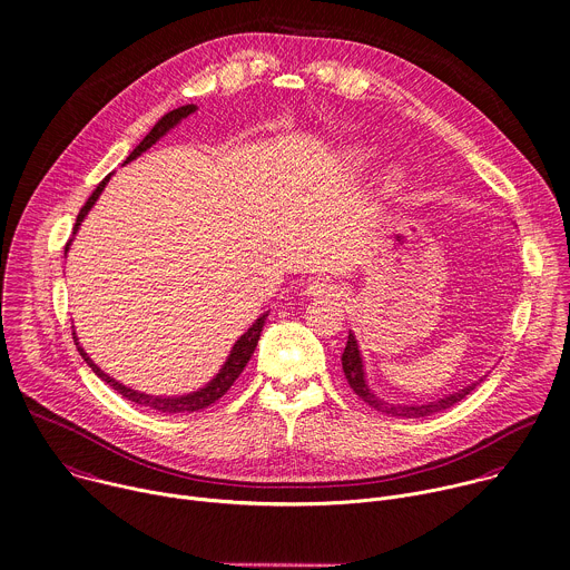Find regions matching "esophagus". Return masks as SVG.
<instances>
[{
    "mask_svg": "<svg viewBox=\"0 0 570 570\" xmlns=\"http://www.w3.org/2000/svg\"><path fill=\"white\" fill-rule=\"evenodd\" d=\"M308 293L311 295H326V297H331L333 295V286L326 284V282H315V284L308 286Z\"/></svg>",
    "mask_w": 570,
    "mask_h": 570,
    "instance_id": "esophagus-1",
    "label": "esophagus"
}]
</instances>
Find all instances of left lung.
<instances>
[{
  "instance_id": "left-lung-1",
  "label": "left lung",
  "mask_w": 570,
  "mask_h": 570,
  "mask_svg": "<svg viewBox=\"0 0 570 570\" xmlns=\"http://www.w3.org/2000/svg\"><path fill=\"white\" fill-rule=\"evenodd\" d=\"M342 368H344V375H346V380H348V386L355 391V395L360 397V400H364L371 409H375V411H380V413H386V415H391V417H400V420H417V417H429V415H433V413H440V411H444V409H451L453 404H458V402H462L480 382H475V384H471V386H466V389H462L460 393H453V395H449V397H444V400H440V402H426V404H417V406H402V404H391V402H384V400H380V397H375L371 391H368V386H366V382H364V366H362V357H360V348H357V342H355V335L353 333H348V342H346V348H344V355H342Z\"/></svg>"
}]
</instances>
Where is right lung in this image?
Masks as SVG:
<instances>
[{
  "instance_id": "right-lung-1",
  "label": "right lung",
  "mask_w": 570,
  "mask_h": 570,
  "mask_svg": "<svg viewBox=\"0 0 570 570\" xmlns=\"http://www.w3.org/2000/svg\"><path fill=\"white\" fill-rule=\"evenodd\" d=\"M195 110H197L195 104H186V106H179V108L166 112V115L150 128V132L139 141V146L128 155L126 161H130V159H135L137 155H141V153H144L146 148H150L166 130H170L179 119L188 117V115L195 112ZM108 177H110V175H108ZM108 177H104V179L97 184V188L92 190V195L86 199V204L81 206V210H79V215H77V222H75V228H72V230L79 228L81 219L86 217V213H88L90 206L97 202L99 193L104 190ZM66 248H68V244H66ZM266 317H268V313H264V315L235 342V346H233V351H230L226 364L222 366V371L217 373V377H215L208 386H204V389L197 391V393L184 395V397H153V395H144V393H137V391H132V389L121 386L119 382H115L112 377H108L99 366L92 364V360H90V357L83 353V348L77 344L75 333H72V340H75V346H77L79 355H81L83 362L92 368V373H95L97 377H101L108 386H112L121 397H126V400H130V402H135V404L155 409V411H159V413H193V411H202V409L215 404V402H217L222 395H226V391L235 384V380L242 375L244 366L248 364V360H250V355H253V351H255V346H257V340H259V335H262V328H264V320H266Z\"/></svg>"
}]
</instances>
